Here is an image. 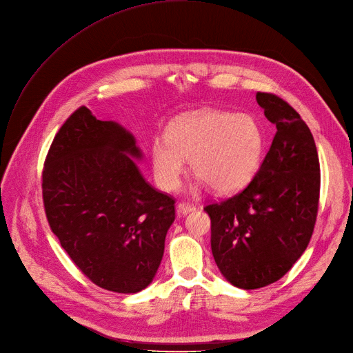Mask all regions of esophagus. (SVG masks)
<instances>
[{
  "label": "esophagus",
  "instance_id": "1",
  "mask_svg": "<svg viewBox=\"0 0 353 353\" xmlns=\"http://www.w3.org/2000/svg\"><path fill=\"white\" fill-rule=\"evenodd\" d=\"M194 210H195V207L191 205V204H187V203H179L176 205V213L179 216H187L188 213H191V211H194Z\"/></svg>",
  "mask_w": 353,
  "mask_h": 353
}]
</instances>
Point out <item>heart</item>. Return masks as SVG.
<instances>
[{
  "mask_svg": "<svg viewBox=\"0 0 353 353\" xmlns=\"http://www.w3.org/2000/svg\"><path fill=\"white\" fill-rule=\"evenodd\" d=\"M263 146L262 128L252 116L217 110L188 112L168 125L165 139L153 142V175L163 191H174L190 159L196 190L210 185L214 192L229 195L256 175Z\"/></svg>",
  "mask_w": 353,
  "mask_h": 353,
  "instance_id": "b5f03b06",
  "label": "heart"
}]
</instances>
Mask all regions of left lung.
<instances>
[{
    "mask_svg": "<svg viewBox=\"0 0 353 353\" xmlns=\"http://www.w3.org/2000/svg\"><path fill=\"white\" fill-rule=\"evenodd\" d=\"M256 101L276 125L272 145L241 192L204 207L214 261L242 290L275 283L299 261L313 234L320 192L319 154L308 125L276 95L258 92Z\"/></svg>",
    "mask_w": 353,
    "mask_h": 353,
    "instance_id": "8db88e82",
    "label": "left lung"
}]
</instances>
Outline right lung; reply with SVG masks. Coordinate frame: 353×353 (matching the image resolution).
<instances>
[{"label":"right lung","instance_id":"add662e5","mask_svg":"<svg viewBox=\"0 0 353 353\" xmlns=\"http://www.w3.org/2000/svg\"><path fill=\"white\" fill-rule=\"evenodd\" d=\"M142 159L128 129L81 107L54 136L43 169L52 232L95 285L121 294L152 283L175 220V201L148 184Z\"/></svg>","mask_w":353,"mask_h":353}]
</instances>
